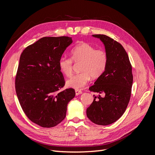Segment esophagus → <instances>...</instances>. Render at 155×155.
Listing matches in <instances>:
<instances>
[{"mask_svg": "<svg viewBox=\"0 0 155 155\" xmlns=\"http://www.w3.org/2000/svg\"><path fill=\"white\" fill-rule=\"evenodd\" d=\"M75 92H76V96H78L79 94H82V91L81 90H79V89H76V90H75Z\"/></svg>", "mask_w": 155, "mask_h": 155, "instance_id": "34e87169", "label": "esophagus"}]
</instances>
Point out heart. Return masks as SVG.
Wrapping results in <instances>:
<instances>
[{
	"label": "heart",
	"instance_id": "heart-1",
	"mask_svg": "<svg viewBox=\"0 0 155 155\" xmlns=\"http://www.w3.org/2000/svg\"><path fill=\"white\" fill-rule=\"evenodd\" d=\"M71 58H61L58 65L61 72L65 76L72 73L73 61L79 63L81 72L72 76L67 81V86L76 89L81 88L90 80L101 77L107 68L109 55L104 49H96L85 42H80L72 49Z\"/></svg>",
	"mask_w": 155,
	"mask_h": 155
}]
</instances>
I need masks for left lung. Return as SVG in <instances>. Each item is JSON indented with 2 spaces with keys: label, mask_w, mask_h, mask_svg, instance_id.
<instances>
[{
  "label": "left lung",
  "mask_w": 155,
  "mask_h": 155,
  "mask_svg": "<svg viewBox=\"0 0 155 155\" xmlns=\"http://www.w3.org/2000/svg\"><path fill=\"white\" fill-rule=\"evenodd\" d=\"M105 45L109 62L105 72L89 88L104 97L94 95V101L87 109L88 118L100 125L115 122L124 114L130 98L133 76L132 66L125 50L118 42L105 35L96 34Z\"/></svg>",
  "instance_id": "left-lung-1"
}]
</instances>
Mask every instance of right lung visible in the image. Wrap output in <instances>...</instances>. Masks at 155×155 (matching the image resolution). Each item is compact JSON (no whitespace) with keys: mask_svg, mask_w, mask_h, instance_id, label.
<instances>
[{"mask_svg":"<svg viewBox=\"0 0 155 155\" xmlns=\"http://www.w3.org/2000/svg\"><path fill=\"white\" fill-rule=\"evenodd\" d=\"M71 37H45L22 52L15 77V91L26 116L43 127H53L64 119L68 102L76 95L65 84L58 62Z\"/></svg>","mask_w":155,"mask_h":155,"instance_id":"1","label":"right lung"}]
</instances>
